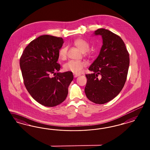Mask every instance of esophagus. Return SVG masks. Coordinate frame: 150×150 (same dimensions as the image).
Listing matches in <instances>:
<instances>
[{
	"instance_id": "34e87169",
	"label": "esophagus",
	"mask_w": 150,
	"mask_h": 150,
	"mask_svg": "<svg viewBox=\"0 0 150 150\" xmlns=\"http://www.w3.org/2000/svg\"><path fill=\"white\" fill-rule=\"evenodd\" d=\"M73 75H74V77H77V76H80L79 74H74Z\"/></svg>"
}]
</instances>
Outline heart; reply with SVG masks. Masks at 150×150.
Here are the masks:
<instances>
[{"instance_id":"obj_1","label":"heart","mask_w":150,"mask_h":150,"mask_svg":"<svg viewBox=\"0 0 150 150\" xmlns=\"http://www.w3.org/2000/svg\"><path fill=\"white\" fill-rule=\"evenodd\" d=\"M74 45L82 53L86 52L90 48L88 42L82 38H79L75 40ZM68 50V47L67 46H63L59 49L58 55L60 59L64 60L67 58ZM86 66V63L85 62L70 60L64 65L63 68L66 71H71L75 74H80Z\"/></svg>"}]
</instances>
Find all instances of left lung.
<instances>
[{
    "label": "left lung",
    "mask_w": 150,
    "mask_h": 150,
    "mask_svg": "<svg viewBox=\"0 0 150 150\" xmlns=\"http://www.w3.org/2000/svg\"><path fill=\"white\" fill-rule=\"evenodd\" d=\"M95 34L102 36L103 45L100 54L88 69L93 73L86 74L85 92L91 102L102 105L113 100L123 89L130 59L120 37L104 28L97 30Z\"/></svg>",
    "instance_id": "8db88e82"
}]
</instances>
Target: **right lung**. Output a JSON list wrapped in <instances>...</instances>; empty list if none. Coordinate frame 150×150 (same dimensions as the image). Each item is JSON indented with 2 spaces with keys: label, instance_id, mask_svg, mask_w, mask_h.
Masks as SVG:
<instances>
[{
  "label": "right lung",
  "instance_id": "1",
  "mask_svg": "<svg viewBox=\"0 0 150 150\" xmlns=\"http://www.w3.org/2000/svg\"><path fill=\"white\" fill-rule=\"evenodd\" d=\"M61 37L43 35L31 41L20 59L24 85L32 98L41 105L54 107L62 103L73 81L71 71H59L57 63L59 49L63 44ZM54 74V77L50 74Z\"/></svg>",
  "mask_w": 150,
  "mask_h": 150
}]
</instances>
